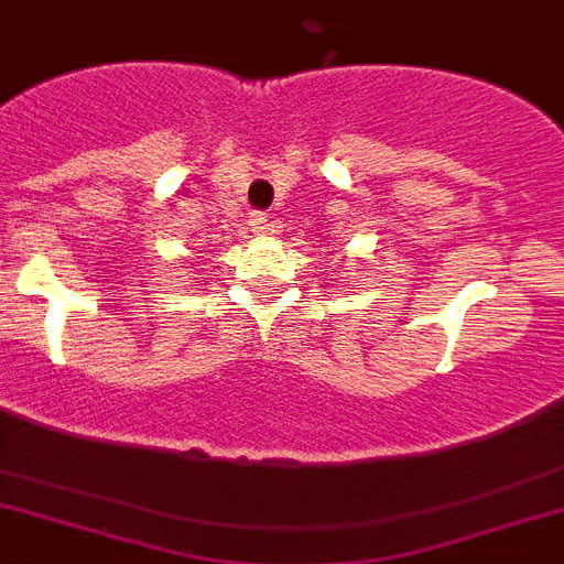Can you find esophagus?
<instances>
[{
  "label": "esophagus",
  "mask_w": 564,
  "mask_h": 564,
  "mask_svg": "<svg viewBox=\"0 0 564 564\" xmlns=\"http://www.w3.org/2000/svg\"><path fill=\"white\" fill-rule=\"evenodd\" d=\"M269 228V219H267V214H251V231H254V235H263V231H267Z\"/></svg>",
  "instance_id": "34e87169"
}]
</instances>
